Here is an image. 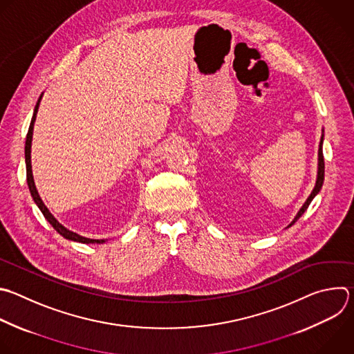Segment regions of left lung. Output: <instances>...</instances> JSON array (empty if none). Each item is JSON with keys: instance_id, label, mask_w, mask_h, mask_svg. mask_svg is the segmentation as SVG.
<instances>
[{"instance_id": "obj_1", "label": "left lung", "mask_w": 354, "mask_h": 354, "mask_svg": "<svg viewBox=\"0 0 354 354\" xmlns=\"http://www.w3.org/2000/svg\"><path fill=\"white\" fill-rule=\"evenodd\" d=\"M324 132V131H322ZM322 143H324V133H322V136H321V142H319V149H318V172H317V180H315V186H314V189H313V192H311V194L308 196V198L306 200V203L303 204V207L299 209V212L296 214V216H295V219L288 225V227L289 226H292L303 214H304V211L308 208V205H310V203L313 201V198L319 193V190H321V187H322V183H324V174H325V164H324V156H322Z\"/></svg>"}]
</instances>
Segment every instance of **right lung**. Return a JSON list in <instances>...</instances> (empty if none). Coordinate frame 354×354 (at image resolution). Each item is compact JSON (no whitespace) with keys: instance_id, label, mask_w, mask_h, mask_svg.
<instances>
[{"instance_id":"obj_1","label":"right lung","mask_w":354,"mask_h":354,"mask_svg":"<svg viewBox=\"0 0 354 354\" xmlns=\"http://www.w3.org/2000/svg\"><path fill=\"white\" fill-rule=\"evenodd\" d=\"M41 97H43V93L39 97L37 102H36V106H35V111H33V116H32V122H30V127H29V131H28V136H26V145H25V162H26V178H28V186H29V190H30V194L35 200V203L37 204V207L40 208V211L43 212L44 218L51 223V226L61 234V236H64L65 239L68 241H73V242H79V243H86V245H90V243H97V245H101L105 242V239H90V238H84V236H80V234L69 230L68 227H65L62 223H59L57 221V218L50 212V209L46 207V204L43 203L41 197L39 196V192L36 189V185H35V179H33V172H32V139H33V128H35V122H36V115H37V111H39V105H40V101H41Z\"/></svg>"}]
</instances>
